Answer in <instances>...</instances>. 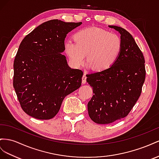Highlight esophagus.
I'll list each match as a JSON object with an SVG mask.
<instances>
[{
    "label": "esophagus",
    "mask_w": 159,
    "mask_h": 159,
    "mask_svg": "<svg viewBox=\"0 0 159 159\" xmlns=\"http://www.w3.org/2000/svg\"><path fill=\"white\" fill-rule=\"evenodd\" d=\"M82 83H83V84H85L86 83H87V76H86L85 74L82 77Z\"/></svg>",
    "instance_id": "1"
}]
</instances>
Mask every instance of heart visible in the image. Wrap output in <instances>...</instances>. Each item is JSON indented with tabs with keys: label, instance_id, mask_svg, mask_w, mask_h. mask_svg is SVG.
Masks as SVG:
<instances>
[{
	"label": "heart",
	"instance_id": "b5f03b06",
	"mask_svg": "<svg viewBox=\"0 0 159 159\" xmlns=\"http://www.w3.org/2000/svg\"><path fill=\"white\" fill-rule=\"evenodd\" d=\"M75 42L68 40L65 51L72 64L82 65L87 61L94 70L109 69L116 62L122 49V40L119 35L97 27H90L77 31Z\"/></svg>",
	"mask_w": 159,
	"mask_h": 159
}]
</instances>
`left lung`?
<instances>
[{
  "instance_id": "left-lung-1",
  "label": "left lung",
  "mask_w": 159,
  "mask_h": 159,
  "mask_svg": "<svg viewBox=\"0 0 159 159\" xmlns=\"http://www.w3.org/2000/svg\"><path fill=\"white\" fill-rule=\"evenodd\" d=\"M108 27L120 34V55L109 69L86 75L94 94L88 102L89 115L102 125L128 115L141 93L146 75L143 52L133 36L120 26Z\"/></svg>"
}]
</instances>
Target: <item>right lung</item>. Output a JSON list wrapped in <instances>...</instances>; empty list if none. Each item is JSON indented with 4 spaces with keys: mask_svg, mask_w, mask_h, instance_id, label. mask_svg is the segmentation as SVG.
<instances>
[{
    "mask_svg": "<svg viewBox=\"0 0 159 159\" xmlns=\"http://www.w3.org/2000/svg\"><path fill=\"white\" fill-rule=\"evenodd\" d=\"M81 24L51 20L22 40L14 61L13 87L27 115L52 119L65 97L80 87L83 71L69 67L61 53L66 34Z\"/></svg>",
    "mask_w": 159,
    "mask_h": 159,
    "instance_id": "add662e5",
    "label": "right lung"
}]
</instances>
